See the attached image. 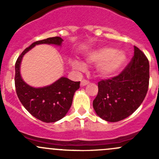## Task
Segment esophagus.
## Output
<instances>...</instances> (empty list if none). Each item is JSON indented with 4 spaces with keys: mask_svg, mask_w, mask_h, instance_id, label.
Segmentation results:
<instances>
[{
    "mask_svg": "<svg viewBox=\"0 0 159 159\" xmlns=\"http://www.w3.org/2000/svg\"><path fill=\"white\" fill-rule=\"evenodd\" d=\"M89 83V81H88V80L84 79V80H82V81H81V86H85L86 84H88Z\"/></svg>",
    "mask_w": 159,
    "mask_h": 159,
    "instance_id": "esophagus-1",
    "label": "esophagus"
}]
</instances>
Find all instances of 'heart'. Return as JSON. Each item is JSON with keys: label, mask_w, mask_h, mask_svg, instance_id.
Returning a JSON list of instances; mask_svg holds the SVG:
<instances>
[{"label": "heart", "mask_w": 159, "mask_h": 159, "mask_svg": "<svg viewBox=\"0 0 159 159\" xmlns=\"http://www.w3.org/2000/svg\"><path fill=\"white\" fill-rule=\"evenodd\" d=\"M87 61L98 65V72L102 77H111L117 75L123 68L126 61V55L121 51L106 47L90 52ZM73 65L77 69L84 68V65L78 61H74Z\"/></svg>", "instance_id": "obj_1"}]
</instances>
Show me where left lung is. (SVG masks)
Segmentation results:
<instances>
[{"label": "left lung", "mask_w": 159, "mask_h": 159, "mask_svg": "<svg viewBox=\"0 0 159 159\" xmlns=\"http://www.w3.org/2000/svg\"><path fill=\"white\" fill-rule=\"evenodd\" d=\"M148 84V60L134 46V56L119 75L98 81V92L93 101L94 109L107 121L125 119L142 103Z\"/></svg>", "instance_id": "1"}]
</instances>
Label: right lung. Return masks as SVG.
Segmentation results:
<instances>
[{"instance_id":"add662e5","label":"right lung","mask_w":159,"mask_h":159,"mask_svg":"<svg viewBox=\"0 0 159 159\" xmlns=\"http://www.w3.org/2000/svg\"><path fill=\"white\" fill-rule=\"evenodd\" d=\"M63 39L53 37L34 42L25 49L15 63L14 83L17 95L26 110L44 122H55L65 116L70 109L74 94L80 88V81L61 78L47 87L35 89L27 84L20 75V65L24 54L36 44H52L61 45Z\"/></svg>"}]
</instances>
